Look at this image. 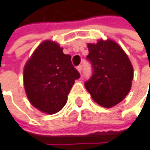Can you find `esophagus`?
I'll list each match as a JSON object with an SVG mask.
<instances>
[{
  "instance_id": "esophagus-1",
  "label": "esophagus",
  "mask_w": 150,
  "mask_h": 150,
  "mask_svg": "<svg viewBox=\"0 0 150 150\" xmlns=\"http://www.w3.org/2000/svg\"><path fill=\"white\" fill-rule=\"evenodd\" d=\"M77 69H78V72H80V73H81V72H82V70H83V67H82V66L80 65V66H78V67H77Z\"/></svg>"
}]
</instances>
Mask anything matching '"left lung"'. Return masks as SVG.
Masks as SVG:
<instances>
[{"instance_id": "8db88e82", "label": "left lung", "mask_w": 150, "mask_h": 150, "mask_svg": "<svg viewBox=\"0 0 150 150\" xmlns=\"http://www.w3.org/2000/svg\"><path fill=\"white\" fill-rule=\"evenodd\" d=\"M87 59L93 67L92 77L84 83L92 98L104 108H112L128 95L134 69L127 54L112 40L88 43Z\"/></svg>"}]
</instances>
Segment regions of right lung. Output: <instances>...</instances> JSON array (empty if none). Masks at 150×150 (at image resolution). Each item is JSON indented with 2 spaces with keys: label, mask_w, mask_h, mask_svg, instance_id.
I'll use <instances>...</instances> for the list:
<instances>
[{
  "label": "right lung",
  "mask_w": 150,
  "mask_h": 150,
  "mask_svg": "<svg viewBox=\"0 0 150 150\" xmlns=\"http://www.w3.org/2000/svg\"><path fill=\"white\" fill-rule=\"evenodd\" d=\"M79 78L71 56L64 54L58 44L48 40L34 51L23 72L30 103L47 114L56 113L64 107L72 85Z\"/></svg>",
  "instance_id": "obj_1"
}]
</instances>
